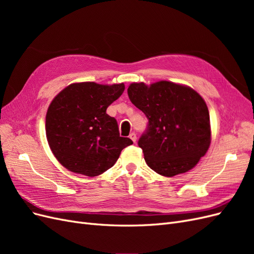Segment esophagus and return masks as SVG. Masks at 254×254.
I'll list each match as a JSON object with an SVG mask.
<instances>
[{
	"label": "esophagus",
	"mask_w": 254,
	"mask_h": 254,
	"mask_svg": "<svg viewBox=\"0 0 254 254\" xmlns=\"http://www.w3.org/2000/svg\"><path fill=\"white\" fill-rule=\"evenodd\" d=\"M129 137H130V139L132 140V142H134V143L136 142V139H137V137H136V134H135L134 132H131V133H130Z\"/></svg>",
	"instance_id": "esophagus-1"
}]
</instances>
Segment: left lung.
Returning <instances> with one entry per match:
<instances>
[{"mask_svg":"<svg viewBox=\"0 0 254 254\" xmlns=\"http://www.w3.org/2000/svg\"><path fill=\"white\" fill-rule=\"evenodd\" d=\"M128 96L148 120L137 142L146 163L159 175L173 177L191 170L211 143L209 109L190 87L171 81L131 83Z\"/></svg>","mask_w":254,"mask_h":254,"instance_id":"obj_1","label":"left lung"}]
</instances>
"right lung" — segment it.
<instances>
[{
  "instance_id": "add662e5",
  "label": "right lung",
  "mask_w": 254,
  "mask_h": 254,
  "mask_svg": "<svg viewBox=\"0 0 254 254\" xmlns=\"http://www.w3.org/2000/svg\"><path fill=\"white\" fill-rule=\"evenodd\" d=\"M124 83H72L53 99L45 131L54 156L68 171L88 177L103 174L132 141L120 136L118 122L106 113L123 94Z\"/></svg>"
}]
</instances>
